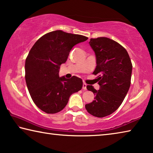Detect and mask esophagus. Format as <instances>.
<instances>
[{
	"instance_id": "esophagus-1",
	"label": "esophagus",
	"mask_w": 153,
	"mask_h": 153,
	"mask_svg": "<svg viewBox=\"0 0 153 153\" xmlns=\"http://www.w3.org/2000/svg\"><path fill=\"white\" fill-rule=\"evenodd\" d=\"M82 89H83L84 90L87 89V84L86 83L82 84Z\"/></svg>"
}]
</instances>
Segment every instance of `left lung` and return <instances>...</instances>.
<instances>
[{"label":"left lung","mask_w":153,"mask_h":153,"mask_svg":"<svg viewBox=\"0 0 153 153\" xmlns=\"http://www.w3.org/2000/svg\"><path fill=\"white\" fill-rule=\"evenodd\" d=\"M89 45L96 54L97 66L93 74L97 75L100 89L87 86L96 97L85 108L89 114L101 118L121 106L131 84L132 64L126 49L113 40L91 39Z\"/></svg>","instance_id":"obj_1"}]
</instances>
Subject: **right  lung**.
I'll return each mask as SVG.
<instances>
[{
  "mask_svg": "<svg viewBox=\"0 0 153 153\" xmlns=\"http://www.w3.org/2000/svg\"><path fill=\"white\" fill-rule=\"evenodd\" d=\"M87 39L56 30L41 36L31 48L25 62V79L32 100L41 111L47 114L61 111L70 96L82 89L81 79L59 77V71L72 47Z\"/></svg>",
  "mask_w": 153,
  "mask_h": 153,
  "instance_id": "add662e5",
  "label": "right lung"
}]
</instances>
